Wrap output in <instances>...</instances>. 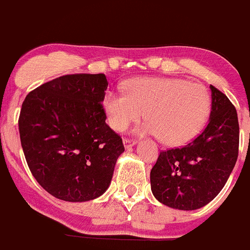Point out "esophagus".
I'll return each mask as SVG.
<instances>
[{"label": "esophagus", "instance_id": "esophagus-1", "mask_svg": "<svg viewBox=\"0 0 250 250\" xmlns=\"http://www.w3.org/2000/svg\"><path fill=\"white\" fill-rule=\"evenodd\" d=\"M124 146H125V149L129 150L130 147H132L134 145H136V141L135 140H130V139H124Z\"/></svg>", "mask_w": 250, "mask_h": 250}]
</instances>
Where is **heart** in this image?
<instances>
[{"mask_svg": "<svg viewBox=\"0 0 250 250\" xmlns=\"http://www.w3.org/2000/svg\"><path fill=\"white\" fill-rule=\"evenodd\" d=\"M125 92L109 91L103 106L112 130L123 132L141 119L140 135L160 138L169 146L190 143L202 131L210 111L204 86L171 77H140L127 81Z\"/></svg>", "mask_w": 250, "mask_h": 250, "instance_id": "b5f03b06", "label": "heart"}]
</instances>
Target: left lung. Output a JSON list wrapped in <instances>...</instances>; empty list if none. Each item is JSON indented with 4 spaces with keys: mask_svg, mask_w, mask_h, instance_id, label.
Instances as JSON below:
<instances>
[{
    "mask_svg": "<svg viewBox=\"0 0 250 250\" xmlns=\"http://www.w3.org/2000/svg\"><path fill=\"white\" fill-rule=\"evenodd\" d=\"M210 91V115L204 131L184 147L161 151L150 171L152 195L173 209L195 210L210 203L237 163V110L211 85Z\"/></svg>",
    "mask_w": 250,
    "mask_h": 250,
    "instance_id": "8db88e82",
    "label": "left lung"
}]
</instances>
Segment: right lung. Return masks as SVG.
<instances>
[{"label": "right lung", "mask_w": 250, "mask_h": 250, "mask_svg": "<svg viewBox=\"0 0 250 250\" xmlns=\"http://www.w3.org/2000/svg\"><path fill=\"white\" fill-rule=\"evenodd\" d=\"M104 74L57 77L26 96L19 119L26 161L47 193L71 203L94 200L110 187L123 140L105 123Z\"/></svg>", "instance_id": "1"}]
</instances>
